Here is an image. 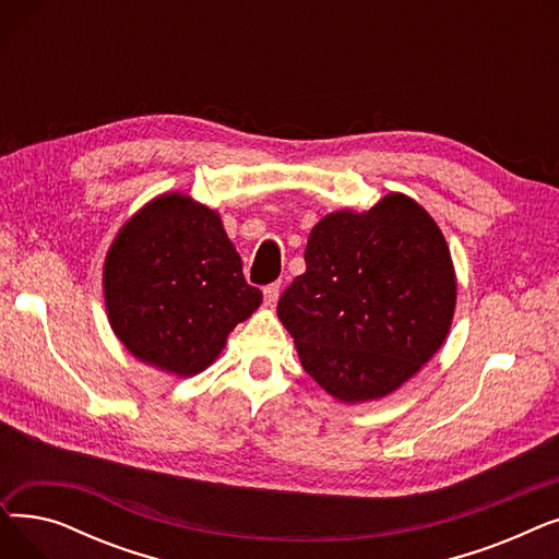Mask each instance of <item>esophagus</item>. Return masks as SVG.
<instances>
[{
	"label": "esophagus",
	"mask_w": 559,
	"mask_h": 559,
	"mask_svg": "<svg viewBox=\"0 0 559 559\" xmlns=\"http://www.w3.org/2000/svg\"><path fill=\"white\" fill-rule=\"evenodd\" d=\"M262 295H264V304H267V306H276L278 295H281V283H272V285H267V287L262 289Z\"/></svg>",
	"instance_id": "34e87169"
}]
</instances>
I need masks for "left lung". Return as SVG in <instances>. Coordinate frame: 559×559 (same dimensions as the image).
<instances>
[{"mask_svg":"<svg viewBox=\"0 0 559 559\" xmlns=\"http://www.w3.org/2000/svg\"><path fill=\"white\" fill-rule=\"evenodd\" d=\"M457 278L444 233L424 205L390 192L373 209L321 217L306 272L278 301L314 383L340 403L378 401L444 344Z\"/></svg>","mask_w":559,"mask_h":559,"instance_id":"1","label":"left lung"}]
</instances>
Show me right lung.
Here are the masks:
<instances>
[{"mask_svg":"<svg viewBox=\"0 0 559 559\" xmlns=\"http://www.w3.org/2000/svg\"><path fill=\"white\" fill-rule=\"evenodd\" d=\"M110 329L133 358L169 376L209 369L262 304L217 211L165 192L117 230L104 260Z\"/></svg>","mask_w":559,"mask_h":559,"instance_id":"add662e5","label":"right lung"}]
</instances>
